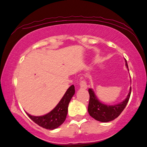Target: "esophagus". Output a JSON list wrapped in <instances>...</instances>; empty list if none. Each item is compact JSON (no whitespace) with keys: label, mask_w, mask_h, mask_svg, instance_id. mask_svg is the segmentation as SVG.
Listing matches in <instances>:
<instances>
[{"label":"esophagus","mask_w":147,"mask_h":147,"mask_svg":"<svg viewBox=\"0 0 147 147\" xmlns=\"http://www.w3.org/2000/svg\"><path fill=\"white\" fill-rule=\"evenodd\" d=\"M80 87H81V88L83 89V90H85V89L87 88L88 86H87L85 80L81 81V82H80Z\"/></svg>","instance_id":"obj_1"}]
</instances>
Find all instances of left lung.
<instances>
[{
    "label": "left lung",
    "instance_id": "obj_1",
    "mask_svg": "<svg viewBox=\"0 0 147 147\" xmlns=\"http://www.w3.org/2000/svg\"><path fill=\"white\" fill-rule=\"evenodd\" d=\"M124 61H125L126 66L127 68V70L129 71L127 61L125 59H124ZM131 91V87H130L126 98L121 102L115 105H108L105 104L99 100L93 90L92 88H89L90 100L88 111L90 115L94 118L95 120L102 122V123H107V122L113 121L121 114L124 108L126 107L130 97Z\"/></svg>",
    "mask_w": 147,
    "mask_h": 147
}]
</instances>
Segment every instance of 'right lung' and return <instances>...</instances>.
Instances as JSON below:
<instances>
[{"instance_id": "1", "label": "right lung", "mask_w": 147, "mask_h": 147, "mask_svg": "<svg viewBox=\"0 0 147 147\" xmlns=\"http://www.w3.org/2000/svg\"><path fill=\"white\" fill-rule=\"evenodd\" d=\"M75 93L74 86L71 85L57 105L49 113L40 116L32 115L26 112L28 117L38 126L43 128L53 130L57 128L64 123L67 114L69 103Z\"/></svg>"}]
</instances>
